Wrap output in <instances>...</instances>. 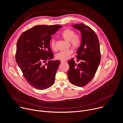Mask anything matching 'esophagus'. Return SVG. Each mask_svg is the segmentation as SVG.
<instances>
[{
    "label": "esophagus",
    "instance_id": "esophagus-1",
    "mask_svg": "<svg viewBox=\"0 0 123 123\" xmlns=\"http://www.w3.org/2000/svg\"><path fill=\"white\" fill-rule=\"evenodd\" d=\"M66 61L65 60H61V63H64V62H66Z\"/></svg>",
    "mask_w": 123,
    "mask_h": 123
}]
</instances>
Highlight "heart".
<instances>
[{
  "mask_svg": "<svg viewBox=\"0 0 123 123\" xmlns=\"http://www.w3.org/2000/svg\"><path fill=\"white\" fill-rule=\"evenodd\" d=\"M62 37L66 41H69L74 48L78 47L81 43V38L78 34H75V32L70 29H66L61 33ZM50 48L52 50L56 49L55 40L52 39L50 43ZM74 52L73 49H69L61 51L56 55V58L58 60H65L69 58Z\"/></svg>",
  "mask_w": 123,
  "mask_h": 123,
  "instance_id": "1",
  "label": "heart"
}]
</instances>
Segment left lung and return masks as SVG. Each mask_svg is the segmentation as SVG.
Returning <instances> with one entry per match:
<instances>
[{"mask_svg":"<svg viewBox=\"0 0 123 123\" xmlns=\"http://www.w3.org/2000/svg\"><path fill=\"white\" fill-rule=\"evenodd\" d=\"M73 27L81 32L80 46L76 52L77 64L73 59L68 61L69 80L73 84L83 86L93 78L100 64V44L97 35L89 26L84 24H74Z\"/></svg>","mask_w":123,"mask_h":123,"instance_id":"1","label":"left lung"}]
</instances>
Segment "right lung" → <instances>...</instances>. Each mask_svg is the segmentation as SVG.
<instances>
[{
    "mask_svg": "<svg viewBox=\"0 0 123 123\" xmlns=\"http://www.w3.org/2000/svg\"><path fill=\"white\" fill-rule=\"evenodd\" d=\"M61 27L37 25L24 32L17 41L16 62L26 80L34 88L45 90L55 82L60 62L51 60L54 55L49 43L51 36Z\"/></svg>",
    "mask_w": 123,
    "mask_h": 123,
    "instance_id": "add662e5",
    "label": "right lung"
}]
</instances>
